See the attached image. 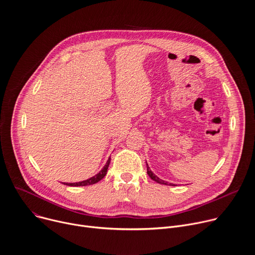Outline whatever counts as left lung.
<instances>
[{"instance_id": "8db88e82", "label": "left lung", "mask_w": 255, "mask_h": 255, "mask_svg": "<svg viewBox=\"0 0 255 255\" xmlns=\"http://www.w3.org/2000/svg\"><path fill=\"white\" fill-rule=\"evenodd\" d=\"M146 167H147V174H148V176L150 177V179H152L153 181H155L156 183H159V184H165V185H171V186H176L175 184H172V183H169V182H166V181H164V180H161V179H159L151 170H150V168L148 167V165H147V163H146Z\"/></svg>"}]
</instances>
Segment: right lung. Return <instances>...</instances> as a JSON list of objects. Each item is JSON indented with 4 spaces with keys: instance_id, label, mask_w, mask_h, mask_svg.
I'll use <instances>...</instances> for the list:
<instances>
[{
    "instance_id": "add662e5",
    "label": "right lung",
    "mask_w": 255,
    "mask_h": 255,
    "mask_svg": "<svg viewBox=\"0 0 255 255\" xmlns=\"http://www.w3.org/2000/svg\"><path fill=\"white\" fill-rule=\"evenodd\" d=\"M111 163V157L108 158L106 165L103 167V169L95 176H92L86 180H83V181H80V182H74V183H63L65 185H68V186H72V187H77V186H88V185H92V184H96L98 183L99 181H101L107 174V171H108V168H109V165Z\"/></svg>"
}]
</instances>
